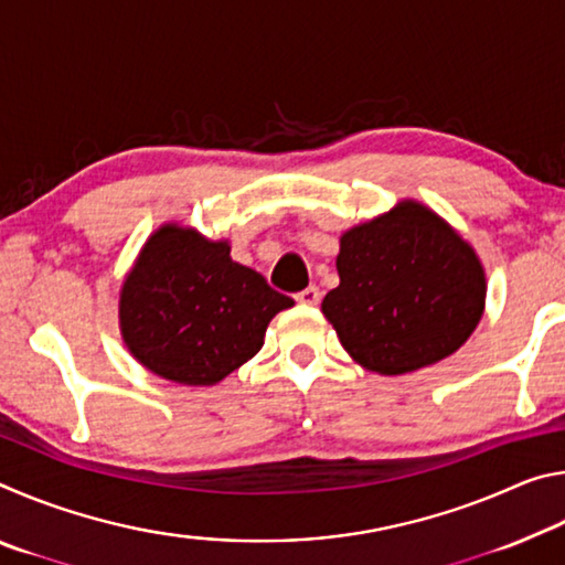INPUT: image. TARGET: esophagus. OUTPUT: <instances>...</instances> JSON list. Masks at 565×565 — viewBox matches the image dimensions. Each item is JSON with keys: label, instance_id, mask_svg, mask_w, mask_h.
<instances>
[{"label": "esophagus", "instance_id": "esophagus-1", "mask_svg": "<svg viewBox=\"0 0 565 565\" xmlns=\"http://www.w3.org/2000/svg\"><path fill=\"white\" fill-rule=\"evenodd\" d=\"M296 301L303 306H317L321 301V291L317 289V286H309V289L296 294Z\"/></svg>", "mask_w": 565, "mask_h": 565}]
</instances>
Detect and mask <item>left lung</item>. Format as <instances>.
Masks as SVG:
<instances>
[{"instance_id": "left-lung-1", "label": "left lung", "mask_w": 565, "mask_h": 565, "mask_svg": "<svg viewBox=\"0 0 565 565\" xmlns=\"http://www.w3.org/2000/svg\"><path fill=\"white\" fill-rule=\"evenodd\" d=\"M341 284L323 317L363 369L401 376L451 356L486 306V274L473 246L418 202L349 228L337 256Z\"/></svg>"}]
</instances>
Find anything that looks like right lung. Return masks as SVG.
Here are the masks:
<instances>
[{
	"label": "right lung",
	"instance_id": "obj_1",
	"mask_svg": "<svg viewBox=\"0 0 565 565\" xmlns=\"http://www.w3.org/2000/svg\"><path fill=\"white\" fill-rule=\"evenodd\" d=\"M228 252L179 224L147 238L121 286L119 329L151 374L214 386L259 353L269 321L294 306Z\"/></svg>",
	"mask_w": 565,
	"mask_h": 565
}]
</instances>
